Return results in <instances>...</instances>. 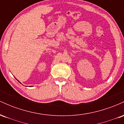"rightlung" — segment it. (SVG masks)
Masks as SVG:
<instances>
[{
	"label": "right lung",
	"instance_id": "obj_1",
	"mask_svg": "<svg viewBox=\"0 0 124 124\" xmlns=\"http://www.w3.org/2000/svg\"><path fill=\"white\" fill-rule=\"evenodd\" d=\"M18 82H19V81H18ZM30 87H31V86H30Z\"/></svg>",
	"mask_w": 124,
	"mask_h": 124
}]
</instances>
